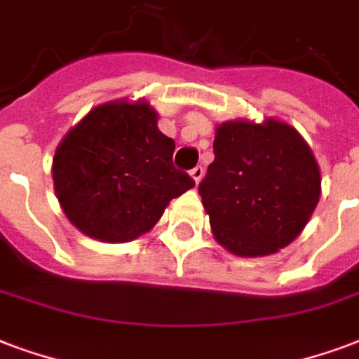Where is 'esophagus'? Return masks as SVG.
<instances>
[{"mask_svg":"<svg viewBox=\"0 0 359 359\" xmlns=\"http://www.w3.org/2000/svg\"><path fill=\"white\" fill-rule=\"evenodd\" d=\"M189 174H191V177H193V182L198 185V183H201V180H202V176H204V168H202V166H195V168L191 170Z\"/></svg>","mask_w":359,"mask_h":359,"instance_id":"1","label":"esophagus"}]
</instances>
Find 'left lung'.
Segmentation results:
<instances>
[{"mask_svg":"<svg viewBox=\"0 0 359 359\" xmlns=\"http://www.w3.org/2000/svg\"><path fill=\"white\" fill-rule=\"evenodd\" d=\"M214 163L198 185L214 238L238 257L290 246L316 210L322 176L292 125L269 117L215 126Z\"/></svg>","mask_w":359,"mask_h":359,"instance_id":"8db88e82","label":"left lung"}]
</instances>
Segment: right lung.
Here are the masks:
<instances>
[{"mask_svg":"<svg viewBox=\"0 0 359 359\" xmlns=\"http://www.w3.org/2000/svg\"><path fill=\"white\" fill-rule=\"evenodd\" d=\"M149 102L111 100L93 107L53 157L56 198L69 223L100 242L149 233L172 198L195 187L174 168V140L157 126Z\"/></svg>","mask_w":359,"mask_h":359,"instance_id":"1","label":"right lung"}]
</instances>
